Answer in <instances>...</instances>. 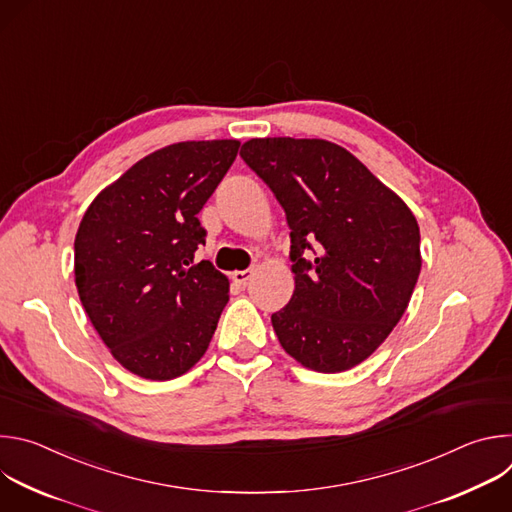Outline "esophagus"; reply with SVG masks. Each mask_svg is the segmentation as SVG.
<instances>
[{"label":"esophagus","instance_id":"1","mask_svg":"<svg viewBox=\"0 0 512 512\" xmlns=\"http://www.w3.org/2000/svg\"><path fill=\"white\" fill-rule=\"evenodd\" d=\"M251 277H253V269H245V271H235L233 273V281L239 283V285H247Z\"/></svg>","mask_w":512,"mask_h":512}]
</instances>
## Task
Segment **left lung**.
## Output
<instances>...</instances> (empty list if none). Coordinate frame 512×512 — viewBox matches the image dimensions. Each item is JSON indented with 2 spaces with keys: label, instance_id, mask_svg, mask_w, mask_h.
Wrapping results in <instances>:
<instances>
[{
  "label": "left lung",
  "instance_id": "obj_1",
  "mask_svg": "<svg viewBox=\"0 0 512 512\" xmlns=\"http://www.w3.org/2000/svg\"><path fill=\"white\" fill-rule=\"evenodd\" d=\"M243 160L291 229L289 304L271 316L302 367L342 373L367 360L405 314L421 271L413 212L367 166L326 139L255 137ZM315 253L314 260L303 257Z\"/></svg>",
  "mask_w": 512,
  "mask_h": 512
}]
</instances>
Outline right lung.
Segmentation results:
<instances>
[{
  "mask_svg": "<svg viewBox=\"0 0 512 512\" xmlns=\"http://www.w3.org/2000/svg\"><path fill=\"white\" fill-rule=\"evenodd\" d=\"M239 139L180 141L105 186L75 237L81 304L129 373L170 381L204 356L229 277L196 261L198 212L237 158Z\"/></svg>",
  "mask_w": 512,
  "mask_h": 512,
  "instance_id": "1",
  "label": "right lung"
}]
</instances>
